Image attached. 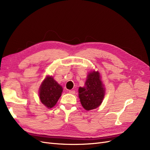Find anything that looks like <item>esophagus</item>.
Here are the masks:
<instances>
[{"instance_id":"34e87169","label":"esophagus","mask_w":150,"mask_h":150,"mask_svg":"<svg viewBox=\"0 0 150 150\" xmlns=\"http://www.w3.org/2000/svg\"><path fill=\"white\" fill-rule=\"evenodd\" d=\"M69 93L70 94H74L76 92H75L74 90H69Z\"/></svg>"}]
</instances>
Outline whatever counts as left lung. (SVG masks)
Listing matches in <instances>:
<instances>
[{
	"mask_svg": "<svg viewBox=\"0 0 150 150\" xmlns=\"http://www.w3.org/2000/svg\"><path fill=\"white\" fill-rule=\"evenodd\" d=\"M79 98L83 107L89 111L97 108L103 102L105 89L98 71H91L88 75L85 86L79 88Z\"/></svg>",
	"mask_w": 150,
	"mask_h": 150,
	"instance_id": "left-lung-1",
	"label": "left lung"
}]
</instances>
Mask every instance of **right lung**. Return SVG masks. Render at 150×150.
Returning a JSON list of instances; mask_svg holds the SVG:
<instances>
[{
	"label": "right lung",
	"mask_w": 150,
	"mask_h": 150,
	"mask_svg": "<svg viewBox=\"0 0 150 150\" xmlns=\"http://www.w3.org/2000/svg\"><path fill=\"white\" fill-rule=\"evenodd\" d=\"M62 88L52 76H47L39 88V98L41 103L47 108L56 105L61 96Z\"/></svg>",
	"instance_id": "1"
}]
</instances>
